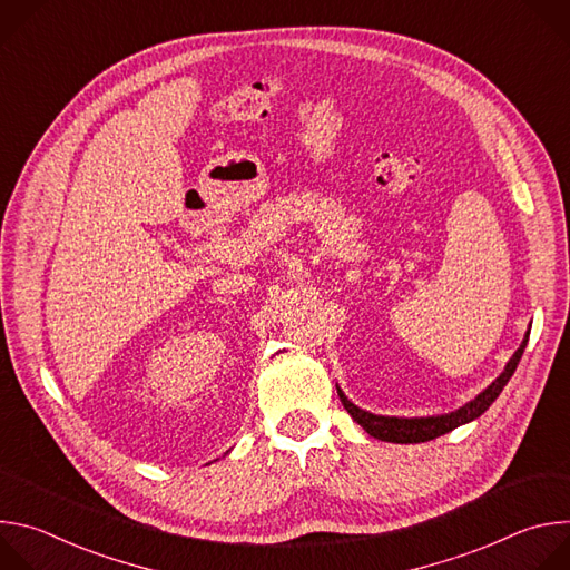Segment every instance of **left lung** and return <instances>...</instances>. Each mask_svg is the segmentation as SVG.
<instances>
[{"mask_svg":"<svg viewBox=\"0 0 570 570\" xmlns=\"http://www.w3.org/2000/svg\"><path fill=\"white\" fill-rule=\"evenodd\" d=\"M528 336L530 332L525 334L523 343L519 345V350L512 354V358L508 361L505 370L497 376V381H492L490 385H487L478 396H473L469 403H464L462 409L453 411V413H446V415H433V417H387V415H374L370 411H363L358 409L356 403H352L345 392L338 387V396L345 405V411L352 415V420L363 426V431L381 442H394V444H420V442H429V440H435L444 433H451L453 429L462 426V424H469L473 420H478L490 405L497 401V396L503 392V387L508 385V381L512 379L521 356H523V350L528 345Z\"/></svg>","mask_w":570,"mask_h":570,"instance_id":"left-lung-1","label":"left lung"}]
</instances>
